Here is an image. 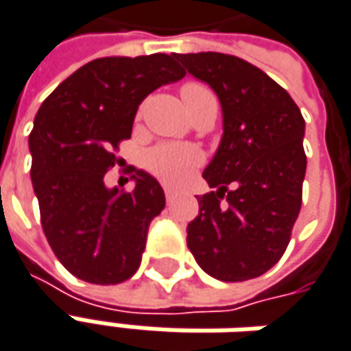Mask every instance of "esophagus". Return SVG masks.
<instances>
[{
	"mask_svg": "<svg viewBox=\"0 0 351 351\" xmlns=\"http://www.w3.org/2000/svg\"><path fill=\"white\" fill-rule=\"evenodd\" d=\"M176 196L175 190H171V188H165V198H167V202H173Z\"/></svg>",
	"mask_w": 351,
	"mask_h": 351,
	"instance_id": "obj_1",
	"label": "esophagus"
}]
</instances>
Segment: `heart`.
Returning a JSON list of instances; mask_svg holds the SVG:
<instances>
[{"label":"heart","mask_w":351,"mask_h":351,"mask_svg":"<svg viewBox=\"0 0 351 351\" xmlns=\"http://www.w3.org/2000/svg\"><path fill=\"white\" fill-rule=\"evenodd\" d=\"M180 95L190 114L198 108L202 101L215 99L210 89H206L198 83H186ZM143 163L147 167V171L153 173L159 180H163L165 184L180 186L202 165V153L186 143H159L145 153Z\"/></svg>","instance_id":"heart-1"}]
</instances>
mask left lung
I'll use <instances>...</instances> for the list:
<instances>
[{
	"mask_svg": "<svg viewBox=\"0 0 351 351\" xmlns=\"http://www.w3.org/2000/svg\"><path fill=\"white\" fill-rule=\"evenodd\" d=\"M175 58L212 87L223 114L219 147L204 169L215 190L198 198L188 248L215 280L258 278L282 258L301 210L305 120L284 87L237 56Z\"/></svg>",
	"mask_w": 351,
	"mask_h": 351,
	"instance_id": "obj_1",
	"label": "left lung"
}]
</instances>
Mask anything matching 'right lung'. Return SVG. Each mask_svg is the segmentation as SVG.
Here are the masks:
<instances>
[{
	"label": "right lung",
	"instance_id": "1",
	"mask_svg": "<svg viewBox=\"0 0 351 351\" xmlns=\"http://www.w3.org/2000/svg\"><path fill=\"white\" fill-rule=\"evenodd\" d=\"M186 71L175 56L97 58L62 81L34 116L31 180L58 260L89 284H120L141 262L165 192L145 171L132 192L104 184L114 149L132 136L141 101Z\"/></svg>",
	"mask_w": 351,
	"mask_h": 351
}]
</instances>
